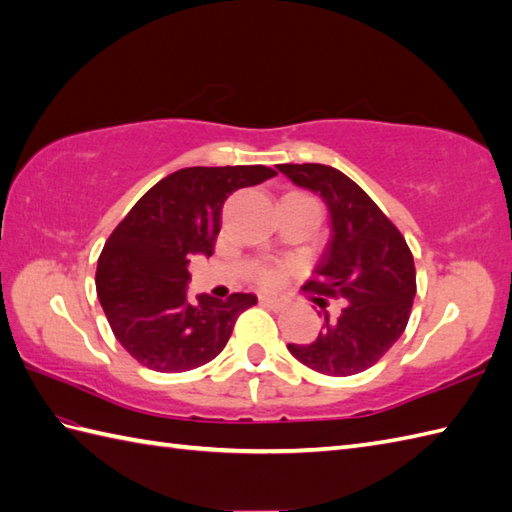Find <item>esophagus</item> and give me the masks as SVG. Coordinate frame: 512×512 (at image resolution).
<instances>
[{
  "label": "esophagus",
  "instance_id": "34e87169",
  "mask_svg": "<svg viewBox=\"0 0 512 512\" xmlns=\"http://www.w3.org/2000/svg\"><path fill=\"white\" fill-rule=\"evenodd\" d=\"M259 301H262V306L275 308V310H281V308L288 306V299L281 297V295H262V297H259Z\"/></svg>",
  "mask_w": 512,
  "mask_h": 512
}]
</instances>
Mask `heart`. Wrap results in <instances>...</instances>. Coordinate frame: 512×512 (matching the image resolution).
<instances>
[{"mask_svg":"<svg viewBox=\"0 0 512 512\" xmlns=\"http://www.w3.org/2000/svg\"><path fill=\"white\" fill-rule=\"evenodd\" d=\"M277 277H279V273H277V270H275V268H264V270H262V273H259V275H257V279H259V281H262V284H266V286H270V284H275V281H277Z\"/></svg>","mask_w":512,"mask_h":512,"instance_id":"1","label":"heart"}]
</instances>
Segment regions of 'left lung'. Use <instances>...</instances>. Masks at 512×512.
Masks as SVG:
<instances>
[{"instance_id":"left-lung-1","label":"left lung","mask_w":512,"mask_h":512,"mask_svg":"<svg viewBox=\"0 0 512 512\" xmlns=\"http://www.w3.org/2000/svg\"><path fill=\"white\" fill-rule=\"evenodd\" d=\"M277 169L297 187L317 193L328 206L332 235L306 288L343 299L336 319L323 310L317 339L306 345L288 343V350L314 372H365L407 328L416 297L411 250L376 202L339 169L317 162Z\"/></svg>"}]
</instances>
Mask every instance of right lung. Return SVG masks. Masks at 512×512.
I'll use <instances>...</instances> for the list:
<instances>
[{
    "label": "right lung",
    "mask_w": 512,
    "mask_h": 512,
    "mask_svg": "<svg viewBox=\"0 0 512 512\" xmlns=\"http://www.w3.org/2000/svg\"><path fill=\"white\" fill-rule=\"evenodd\" d=\"M273 176L264 165L180 169L114 228L96 266V295L118 343L140 365L178 374L213 361L239 314L255 306L246 292L189 303L187 266L193 255H213L228 195Z\"/></svg>",
    "instance_id": "1"
}]
</instances>
